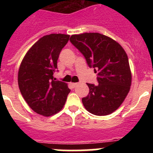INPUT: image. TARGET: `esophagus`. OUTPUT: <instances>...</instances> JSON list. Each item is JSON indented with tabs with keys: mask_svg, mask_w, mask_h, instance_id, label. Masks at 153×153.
<instances>
[{
	"mask_svg": "<svg viewBox=\"0 0 153 153\" xmlns=\"http://www.w3.org/2000/svg\"><path fill=\"white\" fill-rule=\"evenodd\" d=\"M77 85H78L77 83H71V86H72L73 87H74H74H76V86H77Z\"/></svg>",
	"mask_w": 153,
	"mask_h": 153,
	"instance_id": "obj_1",
	"label": "esophagus"
}]
</instances>
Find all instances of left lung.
<instances>
[{
    "label": "left lung",
    "mask_w": 153,
    "mask_h": 153,
    "mask_svg": "<svg viewBox=\"0 0 153 153\" xmlns=\"http://www.w3.org/2000/svg\"><path fill=\"white\" fill-rule=\"evenodd\" d=\"M71 44L98 72V85L87 83L89 94L82 99L88 112L106 116L117 110L130 90L132 74L126 53L112 38L99 33L72 35Z\"/></svg>",
    "instance_id": "left-lung-1"
}]
</instances>
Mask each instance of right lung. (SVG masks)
<instances>
[{"label": "right lung", "instance_id": "1", "mask_svg": "<svg viewBox=\"0 0 153 153\" xmlns=\"http://www.w3.org/2000/svg\"><path fill=\"white\" fill-rule=\"evenodd\" d=\"M70 35L51 33L36 41L23 59L18 72V86L28 106L40 115L50 117L60 111L70 92L64 82L56 80L60 51Z\"/></svg>", "mask_w": 153, "mask_h": 153}]
</instances>
